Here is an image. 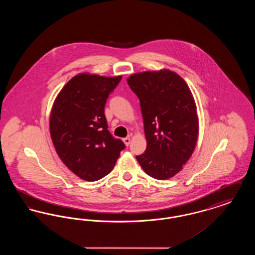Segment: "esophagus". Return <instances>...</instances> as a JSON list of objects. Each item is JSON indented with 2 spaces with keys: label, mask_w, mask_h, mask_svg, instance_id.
<instances>
[{
  "label": "esophagus",
  "mask_w": 255,
  "mask_h": 255,
  "mask_svg": "<svg viewBox=\"0 0 255 255\" xmlns=\"http://www.w3.org/2000/svg\"><path fill=\"white\" fill-rule=\"evenodd\" d=\"M122 140H123V142H124V143H125V145L128 146V145H129V144H130V141H131V138H130V137H124V138H123V139H122Z\"/></svg>",
  "instance_id": "34e87169"
}]
</instances>
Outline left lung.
<instances>
[{"label":"left lung","mask_w":255,"mask_h":255,"mask_svg":"<svg viewBox=\"0 0 255 255\" xmlns=\"http://www.w3.org/2000/svg\"><path fill=\"white\" fill-rule=\"evenodd\" d=\"M127 82L139 99L147 140L144 153L136 160L154 179L172 178L191 157L198 139L199 122L191 91L169 70L134 73Z\"/></svg>","instance_id":"8db88e82"}]
</instances>
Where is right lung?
<instances>
[{
	"label": "right lung",
	"mask_w": 255,
	"mask_h": 255,
	"mask_svg": "<svg viewBox=\"0 0 255 255\" xmlns=\"http://www.w3.org/2000/svg\"><path fill=\"white\" fill-rule=\"evenodd\" d=\"M122 78L79 73L64 86L51 109L49 129L56 153L88 182L108 175L125 148L110 133L104 115L107 98Z\"/></svg>",
	"instance_id": "add662e5"
}]
</instances>
